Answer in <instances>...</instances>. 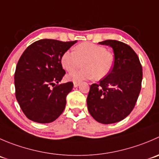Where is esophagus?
Here are the masks:
<instances>
[{
  "mask_svg": "<svg viewBox=\"0 0 159 159\" xmlns=\"http://www.w3.org/2000/svg\"><path fill=\"white\" fill-rule=\"evenodd\" d=\"M79 85V82H77V81H75V82H74V87H78V86Z\"/></svg>",
  "mask_w": 159,
  "mask_h": 159,
  "instance_id": "34e87169",
  "label": "esophagus"
}]
</instances>
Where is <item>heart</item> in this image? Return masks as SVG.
<instances>
[{"label":"heart","instance_id":"heart-1","mask_svg":"<svg viewBox=\"0 0 159 159\" xmlns=\"http://www.w3.org/2000/svg\"><path fill=\"white\" fill-rule=\"evenodd\" d=\"M75 51H66L61 57L62 67L68 72H73L81 65L83 68L70 74L67 79L73 81L82 80H100L107 76L114 64L112 52L103 46L84 42L75 47Z\"/></svg>","mask_w":159,"mask_h":159}]
</instances>
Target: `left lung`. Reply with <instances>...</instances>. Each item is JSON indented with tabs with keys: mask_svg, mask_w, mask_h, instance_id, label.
I'll use <instances>...</instances> for the list:
<instances>
[{
	"mask_svg": "<svg viewBox=\"0 0 159 159\" xmlns=\"http://www.w3.org/2000/svg\"><path fill=\"white\" fill-rule=\"evenodd\" d=\"M114 53V64L107 76L90 86L88 109L95 120L110 124L122 120L131 112L141 89L142 67L137 53L124 43L108 40Z\"/></svg>",
	"mask_w": 159,
	"mask_h": 159,
	"instance_id": "obj_1",
	"label": "left lung"
}]
</instances>
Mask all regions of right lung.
I'll return each mask as SVG.
<instances>
[{
  "instance_id": "obj_1",
  "label": "right lung",
  "mask_w": 159,
  "mask_h": 159,
  "mask_svg": "<svg viewBox=\"0 0 159 159\" xmlns=\"http://www.w3.org/2000/svg\"><path fill=\"white\" fill-rule=\"evenodd\" d=\"M75 43L44 39L23 52L15 69V97L30 120L51 123L65 109L66 97L74 84L71 81L59 84L66 73L61 57Z\"/></svg>"
}]
</instances>
